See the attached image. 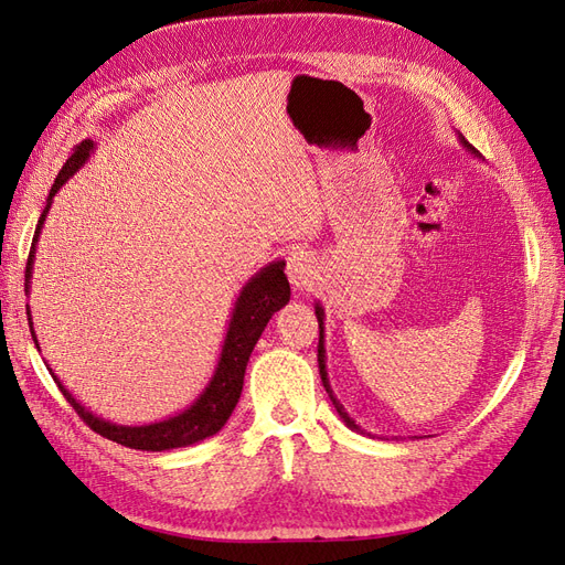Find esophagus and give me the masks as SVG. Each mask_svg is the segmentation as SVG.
<instances>
[{
	"mask_svg": "<svg viewBox=\"0 0 565 565\" xmlns=\"http://www.w3.org/2000/svg\"><path fill=\"white\" fill-rule=\"evenodd\" d=\"M287 268H289V280L295 282L297 289L309 287L313 282V278H316V270H318L316 259H313L311 254H306V252L292 254V259H289Z\"/></svg>",
	"mask_w": 565,
	"mask_h": 565,
	"instance_id": "esophagus-1",
	"label": "esophagus"
}]
</instances>
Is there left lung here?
Instances as JSON below:
<instances>
[{
    "instance_id": "8db88e82",
    "label": "left lung",
    "mask_w": 565,
    "mask_h": 565,
    "mask_svg": "<svg viewBox=\"0 0 565 565\" xmlns=\"http://www.w3.org/2000/svg\"><path fill=\"white\" fill-rule=\"evenodd\" d=\"M459 141H461V146H465L469 152H473V156H478V150L469 143V141H465L459 136ZM316 316H318V328H320V339H318V367H320V380H322V386H324V391H328V396H330V401H332V405L337 407V413H339V417L344 419V424L349 426V429H353V431H358V434H365L361 426H358L351 417H349V413L344 409V405H341L339 401H337V396L332 393V386H330V380H328V367H324V311H322V306L320 303H316ZM370 436V434H367Z\"/></svg>"
}]
</instances>
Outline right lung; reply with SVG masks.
Listing matches in <instances>:
<instances>
[{"mask_svg": "<svg viewBox=\"0 0 565 565\" xmlns=\"http://www.w3.org/2000/svg\"><path fill=\"white\" fill-rule=\"evenodd\" d=\"M94 150V141L84 139L75 150L73 156L65 160L63 169L58 172L54 185H51L49 198H46V207L38 221L35 237H32V247L28 254V264H25V292L30 289V278H32V264H35V247L40 241V233L44 226V218L51 210V200L61 191V185L71 179L77 169L89 160ZM289 301V282L285 276V262H273L266 268H262L256 276L243 287L241 297L235 301V309L228 322V332L224 339V349H221L218 355V365L212 374L210 384L204 386V391L195 398V403L179 413L177 417H169L156 424H143V426H122V424H113L92 415L87 407L75 401V396L67 391L61 380L51 372V377L58 384L61 393L65 401L75 407V413L82 417V422H87L89 429L100 434L108 440L119 443L125 448L134 450H150V452H160V450H172V448H185L193 446L198 440H204L221 431L231 417V413L237 405V398L243 393V380H245V370L249 363V355L254 351V344L259 341L264 328L268 324L270 316L280 311L282 306ZM28 322H30V332L32 341L38 344L35 328H32V318H30V306H28Z\"/></svg>", "mask_w": 565, "mask_h": 565, "instance_id": "1", "label": "right lung"}]
</instances>
